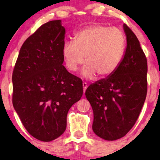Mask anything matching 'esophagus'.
I'll use <instances>...</instances> for the list:
<instances>
[{
    "label": "esophagus",
    "instance_id": "esophagus-1",
    "mask_svg": "<svg viewBox=\"0 0 160 160\" xmlns=\"http://www.w3.org/2000/svg\"><path fill=\"white\" fill-rule=\"evenodd\" d=\"M87 87H88V84H87V82H83V89H84V92H85V91H86Z\"/></svg>",
    "mask_w": 160,
    "mask_h": 160
}]
</instances>
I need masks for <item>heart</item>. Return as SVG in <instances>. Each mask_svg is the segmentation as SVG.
<instances>
[{
	"instance_id": "b5f03b06",
	"label": "heart",
	"mask_w": 160,
	"mask_h": 160,
	"mask_svg": "<svg viewBox=\"0 0 160 160\" xmlns=\"http://www.w3.org/2000/svg\"><path fill=\"white\" fill-rule=\"evenodd\" d=\"M126 47L125 35L119 28L96 25L76 32L65 43L62 55L67 68L75 72L85 61L83 75L92 78L111 76L121 65Z\"/></svg>"
}]
</instances>
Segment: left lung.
I'll return each mask as SVG.
<instances>
[{
  "label": "left lung",
  "mask_w": 160,
  "mask_h": 160,
  "mask_svg": "<svg viewBox=\"0 0 160 160\" xmlns=\"http://www.w3.org/2000/svg\"><path fill=\"white\" fill-rule=\"evenodd\" d=\"M127 47L114 73L87 89L94 113L92 130L106 141L124 137L136 122L147 93V60L138 38L126 24Z\"/></svg>",
  "instance_id": "1"
}]
</instances>
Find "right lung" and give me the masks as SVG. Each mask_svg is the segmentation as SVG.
<instances>
[{
  "label": "right lung",
  "instance_id": "add662e5",
  "mask_svg": "<svg viewBox=\"0 0 160 160\" xmlns=\"http://www.w3.org/2000/svg\"><path fill=\"white\" fill-rule=\"evenodd\" d=\"M65 29L60 20L43 24L22 46L12 73V102L23 126L39 141L65 132L67 114L83 95L80 78L62 65Z\"/></svg>",
  "mask_w": 160,
  "mask_h": 160
}]
</instances>
